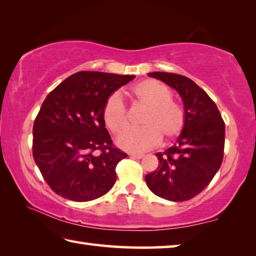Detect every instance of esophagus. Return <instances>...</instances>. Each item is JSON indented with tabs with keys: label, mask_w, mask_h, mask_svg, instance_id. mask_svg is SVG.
Wrapping results in <instances>:
<instances>
[{
	"label": "esophagus",
	"mask_w": 256,
	"mask_h": 256,
	"mask_svg": "<svg viewBox=\"0 0 256 256\" xmlns=\"http://www.w3.org/2000/svg\"><path fill=\"white\" fill-rule=\"evenodd\" d=\"M128 156L131 158H136V159H141V158L144 156L143 153H130Z\"/></svg>",
	"instance_id": "34e87169"
}]
</instances>
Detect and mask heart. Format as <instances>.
I'll return each mask as SVG.
<instances>
[{"label":"heart","instance_id":"1","mask_svg":"<svg viewBox=\"0 0 256 256\" xmlns=\"http://www.w3.org/2000/svg\"><path fill=\"white\" fill-rule=\"evenodd\" d=\"M132 96L138 105L146 108L140 128H128V108L120 92H113L106 100L103 108V120L110 131L119 134L118 144L126 151H144L164 140L178 136L186 124V113L182 106L176 103L170 88L156 80H144L131 90Z\"/></svg>","mask_w":256,"mask_h":256}]
</instances>
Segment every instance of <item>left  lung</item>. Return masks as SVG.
<instances>
[{
	"label": "left lung",
	"instance_id": "8db88e82",
	"mask_svg": "<svg viewBox=\"0 0 256 256\" xmlns=\"http://www.w3.org/2000/svg\"><path fill=\"white\" fill-rule=\"evenodd\" d=\"M148 76L179 92L186 124L174 146L156 153L159 166L146 176V182L153 194L166 200H189L207 187L220 168L225 146L224 120L215 102L190 78L161 72Z\"/></svg>",
	"mask_w": 256,
	"mask_h": 256
}]
</instances>
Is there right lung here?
I'll return each mask as SVG.
<instances>
[{
	"instance_id": "1",
	"label": "right lung",
	"mask_w": 256,
	"mask_h": 256,
	"mask_svg": "<svg viewBox=\"0 0 256 256\" xmlns=\"http://www.w3.org/2000/svg\"><path fill=\"white\" fill-rule=\"evenodd\" d=\"M133 75L80 72L49 92L34 120L32 154L52 192L69 200L90 202L116 180V166L128 154L105 128L110 95Z\"/></svg>"
}]
</instances>
